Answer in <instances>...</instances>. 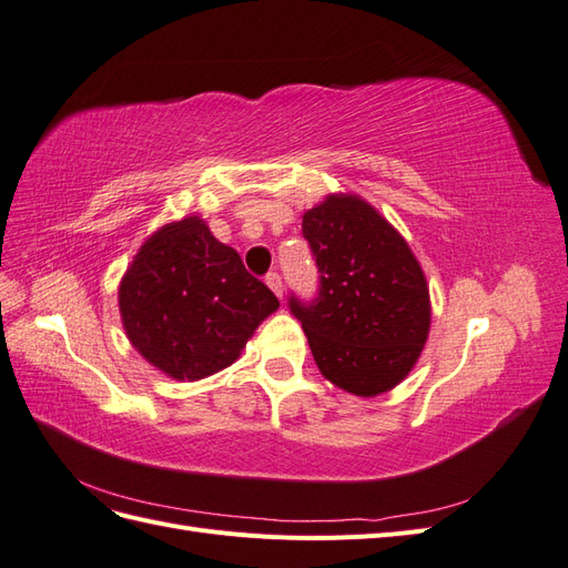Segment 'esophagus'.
Here are the masks:
<instances>
[{
    "label": "esophagus",
    "mask_w": 568,
    "mask_h": 568,
    "mask_svg": "<svg viewBox=\"0 0 568 568\" xmlns=\"http://www.w3.org/2000/svg\"><path fill=\"white\" fill-rule=\"evenodd\" d=\"M265 282H267V286L272 288V294L282 301V298H284V284H282L280 274H277V272H270L267 277H265Z\"/></svg>",
    "instance_id": "34e87169"
}]
</instances>
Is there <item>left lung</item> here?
I'll list each match as a JSON object with an SVG mask.
<instances>
[{"label": "left lung", "mask_w": 568, "mask_h": 568, "mask_svg": "<svg viewBox=\"0 0 568 568\" xmlns=\"http://www.w3.org/2000/svg\"><path fill=\"white\" fill-rule=\"evenodd\" d=\"M320 298H291L326 382L359 398L398 386L432 329L426 274L405 236L357 194H329L303 213Z\"/></svg>", "instance_id": "obj_1"}]
</instances>
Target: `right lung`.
I'll return each mask as SVG.
<instances>
[{"mask_svg":"<svg viewBox=\"0 0 568 568\" xmlns=\"http://www.w3.org/2000/svg\"><path fill=\"white\" fill-rule=\"evenodd\" d=\"M118 307L149 365L175 382H199L236 363L280 301L209 222L186 215L146 236L120 280Z\"/></svg>","mask_w":568,"mask_h":568,"instance_id":"right-lung-1","label":"right lung"}]
</instances>
